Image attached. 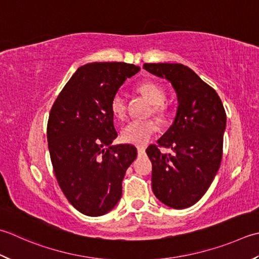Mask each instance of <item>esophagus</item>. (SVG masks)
<instances>
[{
  "mask_svg": "<svg viewBox=\"0 0 259 259\" xmlns=\"http://www.w3.org/2000/svg\"><path fill=\"white\" fill-rule=\"evenodd\" d=\"M145 155V149L144 148H138V156H144Z\"/></svg>",
  "mask_w": 259,
  "mask_h": 259,
  "instance_id": "obj_1",
  "label": "esophagus"
}]
</instances>
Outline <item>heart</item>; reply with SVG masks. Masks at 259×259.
Segmentation results:
<instances>
[{"label": "heart", "instance_id": "obj_1", "mask_svg": "<svg viewBox=\"0 0 259 259\" xmlns=\"http://www.w3.org/2000/svg\"><path fill=\"white\" fill-rule=\"evenodd\" d=\"M137 91L153 104V113L163 118L167 112L165 103L166 92L164 86L156 82H144L137 86ZM110 110L118 119H122L125 114V102L123 96L116 93L110 101ZM158 126L154 121H131L121 129V139L126 144L135 146H144L151 139Z\"/></svg>", "mask_w": 259, "mask_h": 259}]
</instances>
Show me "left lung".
<instances>
[{"label":"left lung","mask_w":259,"mask_h":259,"mask_svg":"<svg viewBox=\"0 0 259 259\" xmlns=\"http://www.w3.org/2000/svg\"><path fill=\"white\" fill-rule=\"evenodd\" d=\"M150 74L170 82L177 95L176 115L169 129L146 153L153 164L151 189L161 203L186 209L209 189L222 158L226 111L219 95L182 64H145ZM159 146L175 154L160 153Z\"/></svg>","instance_id":"obj_1"}]
</instances>
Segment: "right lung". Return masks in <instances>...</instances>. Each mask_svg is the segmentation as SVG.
I'll return each instance as SVG.
<instances>
[{
	"label": "right lung",
	"mask_w": 259,
	"mask_h": 259,
	"mask_svg": "<svg viewBox=\"0 0 259 259\" xmlns=\"http://www.w3.org/2000/svg\"><path fill=\"white\" fill-rule=\"evenodd\" d=\"M140 70L126 63H91L76 70L50 111L47 140L63 193L89 217L108 213L122 195L125 170L137 157L118 137L110 101L126 78Z\"/></svg>",
	"instance_id": "obj_1"
}]
</instances>
